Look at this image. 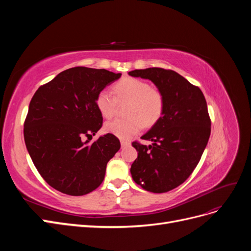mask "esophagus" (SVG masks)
<instances>
[{
    "instance_id": "34e87169",
    "label": "esophagus",
    "mask_w": 251,
    "mask_h": 251,
    "mask_svg": "<svg viewBox=\"0 0 251 251\" xmlns=\"http://www.w3.org/2000/svg\"><path fill=\"white\" fill-rule=\"evenodd\" d=\"M120 143H121V148H126V147H127V146H130V142H128V141H126V140H121L120 141Z\"/></svg>"
}]
</instances>
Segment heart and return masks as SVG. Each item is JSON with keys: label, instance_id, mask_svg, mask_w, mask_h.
Returning a JSON list of instances; mask_svg holds the SVG:
<instances>
[{"label": "heart", "instance_id": "b5f03b06", "mask_svg": "<svg viewBox=\"0 0 251 251\" xmlns=\"http://www.w3.org/2000/svg\"><path fill=\"white\" fill-rule=\"evenodd\" d=\"M114 96L110 91L101 90L95 103L105 118L116 114L118 103L128 102L127 118H117L105 124L104 130L119 139L127 140L138 134L142 126H151L161 118L164 111V96L161 91L151 88L146 80L126 77L114 86Z\"/></svg>", "mask_w": 251, "mask_h": 251}]
</instances>
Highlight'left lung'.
Here are the masks:
<instances>
[{
    "label": "left lung",
    "mask_w": 251,
    "mask_h": 251,
    "mask_svg": "<svg viewBox=\"0 0 251 251\" xmlns=\"http://www.w3.org/2000/svg\"><path fill=\"white\" fill-rule=\"evenodd\" d=\"M128 75L153 81L164 96L161 118L141 137L153 143H132L138 151L132 178L148 192L166 193L191 176L206 148L211 125L206 100L198 87L173 70L148 68Z\"/></svg>",
    "instance_id": "8db88e82"
}]
</instances>
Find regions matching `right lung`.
Instances as JSON below:
<instances>
[{
	"label": "right lung",
	"instance_id": "1",
	"mask_svg": "<svg viewBox=\"0 0 251 251\" xmlns=\"http://www.w3.org/2000/svg\"><path fill=\"white\" fill-rule=\"evenodd\" d=\"M120 76L121 73L105 69L74 67L34 93L25 119L24 139L36 170L56 191L83 196L103 181L107 164L120 142L112 134L90 142L102 126L95 100Z\"/></svg>",
	"mask_w": 251,
	"mask_h": 251
}]
</instances>
